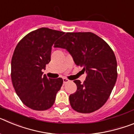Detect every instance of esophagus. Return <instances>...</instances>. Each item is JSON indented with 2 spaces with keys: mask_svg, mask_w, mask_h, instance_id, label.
Wrapping results in <instances>:
<instances>
[{
  "mask_svg": "<svg viewBox=\"0 0 134 134\" xmlns=\"http://www.w3.org/2000/svg\"><path fill=\"white\" fill-rule=\"evenodd\" d=\"M70 82V80H68V79H66V78H64L63 79V82L64 83H67V82Z\"/></svg>",
  "mask_w": 134,
  "mask_h": 134,
  "instance_id": "1",
  "label": "esophagus"
}]
</instances>
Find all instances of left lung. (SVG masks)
Listing matches in <instances>:
<instances>
[{"mask_svg": "<svg viewBox=\"0 0 134 134\" xmlns=\"http://www.w3.org/2000/svg\"><path fill=\"white\" fill-rule=\"evenodd\" d=\"M54 48L66 49L86 73L83 83L74 81L77 90L69 97L72 108L82 113L100 109L109 97L118 77L117 60L110 46L91 32H76L66 33Z\"/></svg>", "mask_w": 134, "mask_h": 134, "instance_id": "left-lung-1", "label": "left lung"}]
</instances>
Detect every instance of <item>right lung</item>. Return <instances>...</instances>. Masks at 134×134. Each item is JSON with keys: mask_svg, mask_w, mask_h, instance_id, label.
I'll return each mask as SVG.
<instances>
[{"mask_svg": "<svg viewBox=\"0 0 134 134\" xmlns=\"http://www.w3.org/2000/svg\"><path fill=\"white\" fill-rule=\"evenodd\" d=\"M65 33L42 27L31 32L19 42L11 60V79L16 94L23 104L44 111L54 103L63 80L43 75L51 60L52 47Z\"/></svg>", "mask_w": 134, "mask_h": 134, "instance_id": "obj_1", "label": "right lung"}]
</instances>
